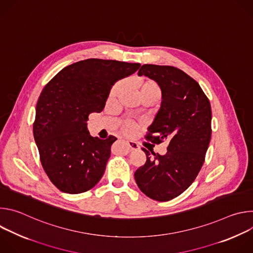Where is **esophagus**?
Segmentation results:
<instances>
[{
    "instance_id": "34e87169",
    "label": "esophagus",
    "mask_w": 253,
    "mask_h": 253,
    "mask_svg": "<svg viewBox=\"0 0 253 253\" xmlns=\"http://www.w3.org/2000/svg\"><path fill=\"white\" fill-rule=\"evenodd\" d=\"M126 143H127V145H128L130 151H135V150H138L140 148L138 144L134 141H126Z\"/></svg>"
}]
</instances>
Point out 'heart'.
Wrapping results in <instances>:
<instances>
[{
    "mask_svg": "<svg viewBox=\"0 0 253 253\" xmlns=\"http://www.w3.org/2000/svg\"><path fill=\"white\" fill-rule=\"evenodd\" d=\"M123 85H124L123 82L116 83L112 87V89H111V91L109 93V97H108V100H109V101L114 100L120 94V92L122 91ZM137 87H138V92H139V95H140L141 99L149 97V96H156V97L160 98V95H161L160 88L157 85V83H155L152 80H148V79L141 80V81L138 82ZM137 126L138 125L135 122L127 120V121H125L123 123L122 130L126 134H133L136 131Z\"/></svg>",
    "mask_w": 253,
    "mask_h": 253,
    "instance_id": "1",
    "label": "heart"
}]
</instances>
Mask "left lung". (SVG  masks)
Here are the masks:
<instances>
[{"label": "left lung", "instance_id": "8db88e82", "mask_svg": "<svg viewBox=\"0 0 253 253\" xmlns=\"http://www.w3.org/2000/svg\"><path fill=\"white\" fill-rule=\"evenodd\" d=\"M139 76L154 80L162 101L146 139L153 143L167 140L164 155L145 148L147 160L135 171L140 190L157 201H169L183 193L195 180L211 139V106L199 84L172 66L143 65Z\"/></svg>", "mask_w": 253, "mask_h": 253}]
</instances>
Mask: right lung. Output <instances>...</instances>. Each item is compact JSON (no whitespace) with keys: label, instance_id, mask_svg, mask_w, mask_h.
Instances as JSON below:
<instances>
[{"label":"right lung","instance_id":"add662e5","mask_svg":"<svg viewBox=\"0 0 253 253\" xmlns=\"http://www.w3.org/2000/svg\"><path fill=\"white\" fill-rule=\"evenodd\" d=\"M140 66L87 59L62 69L43 89L36 106L34 138L46 174L62 192H86L100 181L117 139L92 137L88 116L101 112L112 86Z\"/></svg>","mask_w":253,"mask_h":253}]
</instances>
